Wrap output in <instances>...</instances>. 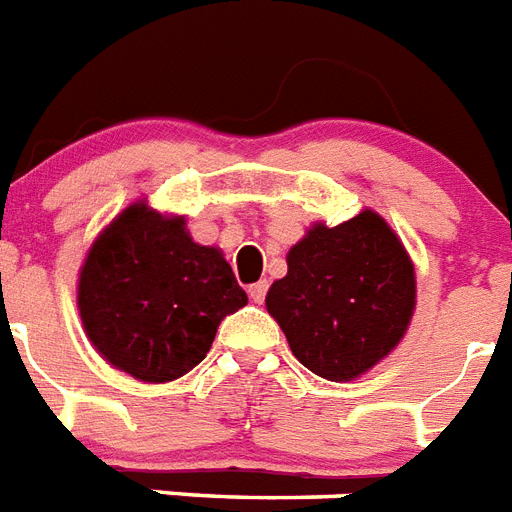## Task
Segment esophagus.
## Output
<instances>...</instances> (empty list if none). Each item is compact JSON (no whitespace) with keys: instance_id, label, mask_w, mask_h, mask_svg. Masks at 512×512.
Instances as JSON below:
<instances>
[{"instance_id":"1","label":"esophagus","mask_w":512,"mask_h":512,"mask_svg":"<svg viewBox=\"0 0 512 512\" xmlns=\"http://www.w3.org/2000/svg\"><path fill=\"white\" fill-rule=\"evenodd\" d=\"M266 290H269V282H266V279H261V282H256V285L248 287V298H251L253 303L261 305L266 298Z\"/></svg>"}]
</instances>
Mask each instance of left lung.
Wrapping results in <instances>:
<instances>
[{"label": "left lung", "mask_w": 512, "mask_h": 512, "mask_svg": "<svg viewBox=\"0 0 512 512\" xmlns=\"http://www.w3.org/2000/svg\"><path fill=\"white\" fill-rule=\"evenodd\" d=\"M292 355L329 381H352L401 342L414 310V266L375 212L316 225L287 253L266 295Z\"/></svg>", "instance_id": "obj_1"}]
</instances>
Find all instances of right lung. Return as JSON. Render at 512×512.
Returning <instances> with one entry per match:
<instances>
[{"mask_svg":"<svg viewBox=\"0 0 512 512\" xmlns=\"http://www.w3.org/2000/svg\"><path fill=\"white\" fill-rule=\"evenodd\" d=\"M77 303L100 355L137 381L165 383L207 357L222 318L248 298L222 253L189 238L183 217L131 204L87 253Z\"/></svg>","mask_w":512,"mask_h":512,"instance_id":"obj_1","label":"right lung"}]
</instances>
